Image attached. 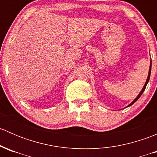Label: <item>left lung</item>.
Instances as JSON below:
<instances>
[{
    "label": "left lung",
    "instance_id": "8db88e82",
    "mask_svg": "<svg viewBox=\"0 0 157 157\" xmlns=\"http://www.w3.org/2000/svg\"><path fill=\"white\" fill-rule=\"evenodd\" d=\"M150 72H151V61H150V70H149V74H148V77H147V81H146V83H145V84H144V88L142 89V90L141 91H140V93H139V95L138 96H137V98H136L135 99H134V101H133L132 102H131V104H130L129 105H128V106H130V105H133V104L134 103V102H136V101L137 100V99H139V98L140 97V96H141L142 95V93H144V90H145V88H146V86H147V83H148L149 82V80H150Z\"/></svg>",
    "mask_w": 157,
    "mask_h": 157
}]
</instances>
